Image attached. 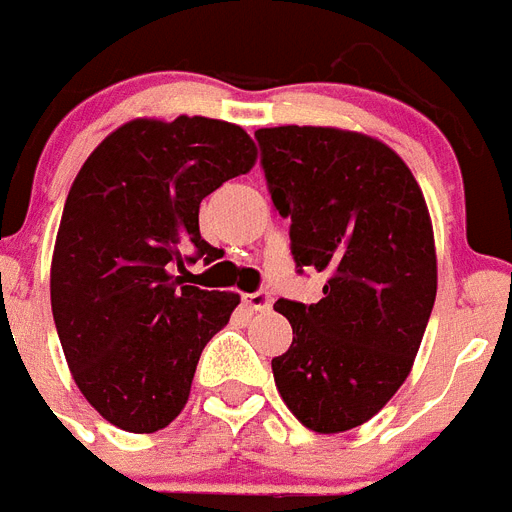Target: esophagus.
<instances>
[{
  "instance_id": "34e87169",
  "label": "esophagus",
  "mask_w": 512,
  "mask_h": 512,
  "mask_svg": "<svg viewBox=\"0 0 512 512\" xmlns=\"http://www.w3.org/2000/svg\"><path fill=\"white\" fill-rule=\"evenodd\" d=\"M244 304H247L252 312H265L270 309V294L268 291H255V294H244Z\"/></svg>"
}]
</instances>
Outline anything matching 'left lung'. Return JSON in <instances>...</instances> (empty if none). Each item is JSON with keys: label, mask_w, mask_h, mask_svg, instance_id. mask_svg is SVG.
<instances>
[{"label": "left lung", "mask_w": 512, "mask_h": 512, "mask_svg": "<svg viewBox=\"0 0 512 512\" xmlns=\"http://www.w3.org/2000/svg\"><path fill=\"white\" fill-rule=\"evenodd\" d=\"M255 137L296 268L328 278L320 302H276L294 341L273 377L304 427L336 435L369 422L414 367L437 294L432 221L409 166L375 137L296 124Z\"/></svg>", "instance_id": "1"}]
</instances>
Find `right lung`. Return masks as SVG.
Returning <instances> with one entry per match:
<instances>
[{
  "instance_id": "obj_1",
  "label": "right lung",
  "mask_w": 512,
  "mask_h": 512,
  "mask_svg": "<svg viewBox=\"0 0 512 512\" xmlns=\"http://www.w3.org/2000/svg\"><path fill=\"white\" fill-rule=\"evenodd\" d=\"M255 158L252 137L221 119H132L77 171L51 257V312L77 388L114 427L148 435L182 414L239 294L184 286L176 270L216 260L200 203Z\"/></svg>"
}]
</instances>
